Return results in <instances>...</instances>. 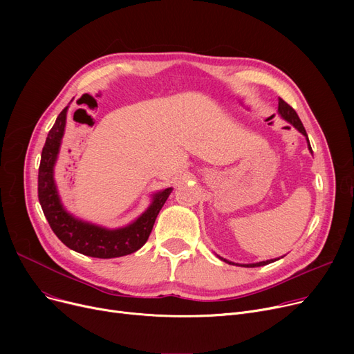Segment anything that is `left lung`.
Listing matches in <instances>:
<instances>
[{
	"label": "left lung",
	"instance_id": "left-lung-1",
	"mask_svg": "<svg viewBox=\"0 0 354 354\" xmlns=\"http://www.w3.org/2000/svg\"><path fill=\"white\" fill-rule=\"evenodd\" d=\"M278 113H280V116H281L284 120H287L290 124H292L297 130H299L300 133H303V135L306 136L307 142H308L307 132H306V129H304V126H303V123H301L299 115H297L295 110H294L288 103H286L283 99H278ZM308 149H310V152H311L310 142H308ZM219 258H221V257H219ZM221 259H222V261L228 263V264H234V263L228 261V259H225V258H221ZM274 261H277V259H268V261H261V263H255V264H243L241 267H263V266H267V264L274 263ZM235 266H239V264H235Z\"/></svg>",
	"mask_w": 354,
	"mask_h": 354
}]
</instances>
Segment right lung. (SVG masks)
Wrapping results in <instances>:
<instances>
[{"mask_svg":"<svg viewBox=\"0 0 354 354\" xmlns=\"http://www.w3.org/2000/svg\"><path fill=\"white\" fill-rule=\"evenodd\" d=\"M67 109L55 119L47 135L39 167V201L53 232L70 250L95 258H116L132 254L142 248L152 232L159 211L172 188H166L153 195L149 207L135 222L118 230H106L80 221L70 215L64 207L54 183V165L57 160L60 143L64 135Z\"/></svg>","mask_w":354,"mask_h":354,"instance_id":"right-lung-1","label":"right lung"}]
</instances>
